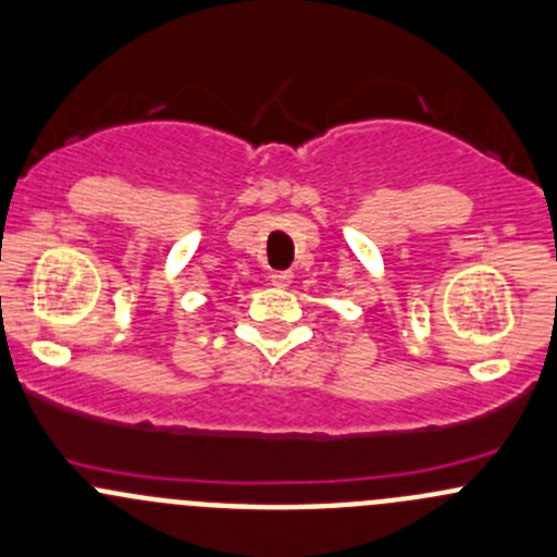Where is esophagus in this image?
Wrapping results in <instances>:
<instances>
[{
    "label": "esophagus",
    "mask_w": 557,
    "mask_h": 557,
    "mask_svg": "<svg viewBox=\"0 0 557 557\" xmlns=\"http://www.w3.org/2000/svg\"><path fill=\"white\" fill-rule=\"evenodd\" d=\"M269 283L277 285V288H288V285L294 283V272H288V269H283V272H272L269 274Z\"/></svg>",
    "instance_id": "esophagus-1"
}]
</instances>
